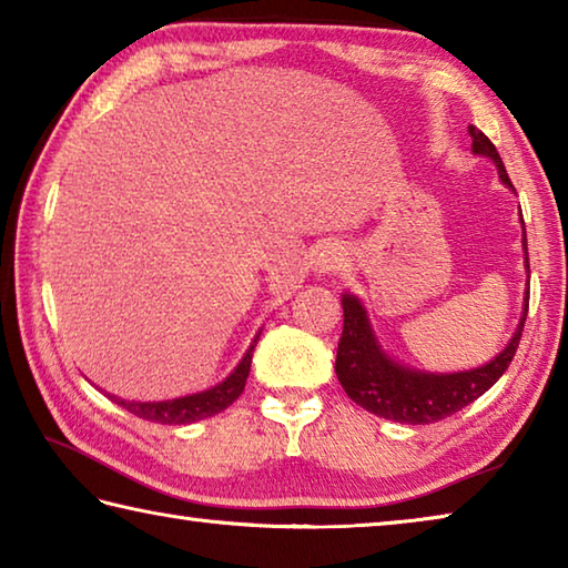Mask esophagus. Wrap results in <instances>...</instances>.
Segmentation results:
<instances>
[{
	"instance_id": "34e87169",
	"label": "esophagus",
	"mask_w": 568,
	"mask_h": 568,
	"mask_svg": "<svg viewBox=\"0 0 568 568\" xmlns=\"http://www.w3.org/2000/svg\"><path fill=\"white\" fill-rule=\"evenodd\" d=\"M343 261H345L343 247L335 245V243H328V245H323V247L318 250V253H315V257H313V271H315V273L338 271V267L343 265Z\"/></svg>"
}]
</instances>
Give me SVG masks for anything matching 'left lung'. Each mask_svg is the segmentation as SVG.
Masks as SVG:
<instances>
[{
  "label": "left lung",
  "instance_id": "obj_1",
  "mask_svg": "<svg viewBox=\"0 0 568 568\" xmlns=\"http://www.w3.org/2000/svg\"><path fill=\"white\" fill-rule=\"evenodd\" d=\"M474 138V155L488 158L498 170L508 190H514L511 180L506 175L501 155L494 148V142L484 132L476 130L474 124L468 128ZM524 225V217H521ZM524 267L528 273V250H526V227H524ZM343 335L338 343V358H335V376H338L343 390L348 393L353 403L361 408L376 413L381 418L410 423V426H423V423H436L446 416H454L456 410L466 408L468 403L484 396L494 383L504 376L508 363L514 361L518 341L528 313V293L524 297V311L518 318L516 331L506 348L478 368L456 371V373H430L418 371L410 365L393 358L390 353L383 351L376 331H373L368 311L361 303L358 295L343 293Z\"/></svg>",
  "mask_w": 568,
  "mask_h": 568
}]
</instances>
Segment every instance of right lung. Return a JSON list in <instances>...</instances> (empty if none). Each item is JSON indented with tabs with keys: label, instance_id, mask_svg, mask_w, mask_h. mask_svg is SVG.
<instances>
[{
	"label": "right lung",
	"instance_id": "add662e5",
	"mask_svg": "<svg viewBox=\"0 0 568 568\" xmlns=\"http://www.w3.org/2000/svg\"><path fill=\"white\" fill-rule=\"evenodd\" d=\"M257 338H261V333L255 335L253 343H250L247 353L243 355V361L235 365V371L230 373L225 381H220L217 386L207 390L192 393V396H182V398H172V400H155V403L124 400L118 396H110V393H104V396L118 403V406H122L124 410H130L132 416L145 418L152 423H168V426H172V423L180 426V423H195V420L210 418L215 416V413L225 410L227 406H233L240 393H243L245 381L250 376V363H253V351L257 345Z\"/></svg>",
	"mask_w": 568,
	"mask_h": 568
}]
</instances>
